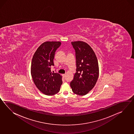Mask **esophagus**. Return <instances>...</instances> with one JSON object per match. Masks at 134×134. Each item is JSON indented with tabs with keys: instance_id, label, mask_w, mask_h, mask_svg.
I'll return each mask as SVG.
<instances>
[{
	"instance_id": "1",
	"label": "esophagus",
	"mask_w": 134,
	"mask_h": 134,
	"mask_svg": "<svg viewBox=\"0 0 134 134\" xmlns=\"http://www.w3.org/2000/svg\"><path fill=\"white\" fill-rule=\"evenodd\" d=\"M66 74H63V77H65Z\"/></svg>"
}]
</instances>
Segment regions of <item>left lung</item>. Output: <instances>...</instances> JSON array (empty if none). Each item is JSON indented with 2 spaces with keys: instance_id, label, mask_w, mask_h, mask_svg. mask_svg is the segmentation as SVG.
I'll list each match as a JSON object with an SVG mask.
<instances>
[{
  "instance_id": "obj_1",
  "label": "left lung",
  "mask_w": 134,
  "mask_h": 134,
  "mask_svg": "<svg viewBox=\"0 0 134 134\" xmlns=\"http://www.w3.org/2000/svg\"><path fill=\"white\" fill-rule=\"evenodd\" d=\"M71 43L75 51L76 70L70 86L74 94L85 95L94 87L98 80V62L88 44L80 41Z\"/></svg>"
}]
</instances>
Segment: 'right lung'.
Returning <instances> with one entry per match:
<instances>
[{
  "label": "right lung",
  "mask_w": 134,
  "mask_h": 134,
  "mask_svg": "<svg viewBox=\"0 0 134 134\" xmlns=\"http://www.w3.org/2000/svg\"><path fill=\"white\" fill-rule=\"evenodd\" d=\"M60 45V42H45L39 47L33 56L31 75L37 88L46 95H53L59 92L63 83L62 76L51 71V66L54 65L55 52Z\"/></svg>",
  "instance_id": "right-lung-1"
}]
</instances>
